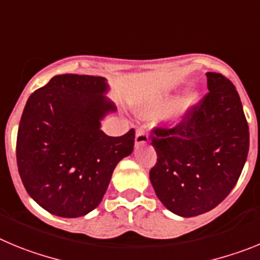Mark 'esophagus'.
I'll list each match as a JSON object with an SVG mask.
<instances>
[{"mask_svg":"<svg viewBox=\"0 0 260 260\" xmlns=\"http://www.w3.org/2000/svg\"><path fill=\"white\" fill-rule=\"evenodd\" d=\"M136 145H144L149 142V136H147L146 131L140 128V129L136 131V139H135Z\"/></svg>","mask_w":260,"mask_h":260,"instance_id":"esophagus-1","label":"esophagus"}]
</instances>
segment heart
<instances>
[{
	"mask_svg": "<svg viewBox=\"0 0 260 260\" xmlns=\"http://www.w3.org/2000/svg\"><path fill=\"white\" fill-rule=\"evenodd\" d=\"M198 102H200V94L196 90H189L185 94L176 100L174 103V97L172 95H160V97L155 98L151 102L147 109L142 110V115H160L165 111H167L171 106L173 107L168 111V120L172 124H179L184 119L188 118L190 113L197 107Z\"/></svg>",
	"mask_w": 260,
	"mask_h": 260,
	"instance_id": "heart-1",
	"label": "heart"
}]
</instances>
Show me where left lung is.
<instances>
[{
    "instance_id": "1",
    "label": "left lung",
    "mask_w": 260,
    "mask_h": 260,
    "mask_svg": "<svg viewBox=\"0 0 260 260\" xmlns=\"http://www.w3.org/2000/svg\"><path fill=\"white\" fill-rule=\"evenodd\" d=\"M209 93L171 129L155 128L150 181L166 209L182 217L205 214L235 188L249 153V125L236 86L207 72Z\"/></svg>"
}]
</instances>
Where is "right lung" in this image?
<instances>
[{"label":"right lung","mask_w":260,"mask_h":260,"mask_svg":"<svg viewBox=\"0 0 260 260\" xmlns=\"http://www.w3.org/2000/svg\"><path fill=\"white\" fill-rule=\"evenodd\" d=\"M106 79L64 74L28 98L16 139L27 193L60 217L84 216L104 198L116 165L135 146V129L107 136L101 120L115 113Z\"/></svg>","instance_id":"right-lung-1"}]
</instances>
